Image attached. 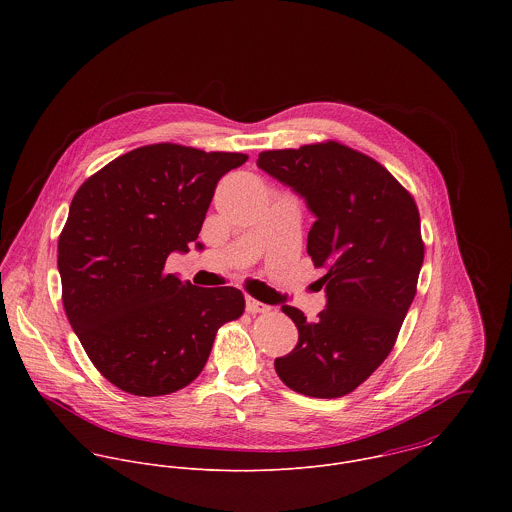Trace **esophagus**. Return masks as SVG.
<instances>
[{"label":"esophagus","instance_id":"obj_1","mask_svg":"<svg viewBox=\"0 0 512 512\" xmlns=\"http://www.w3.org/2000/svg\"><path fill=\"white\" fill-rule=\"evenodd\" d=\"M246 311L248 313H266V311H270V307L254 297H246Z\"/></svg>","mask_w":512,"mask_h":512}]
</instances>
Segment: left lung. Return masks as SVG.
I'll use <instances>...</instances> for the list:
<instances>
[{"label": "left lung", "mask_w": 512, "mask_h": 512, "mask_svg": "<svg viewBox=\"0 0 512 512\" xmlns=\"http://www.w3.org/2000/svg\"><path fill=\"white\" fill-rule=\"evenodd\" d=\"M258 167L315 215L307 254L327 293L315 321L282 307L299 339L276 372L299 394L341 398L384 363L414 301L424 262L416 201L386 167L339 142L262 151Z\"/></svg>", "instance_id": "obj_1"}]
</instances>
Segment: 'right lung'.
<instances>
[{"label": "right lung", "mask_w": 512, "mask_h": 512, "mask_svg": "<svg viewBox=\"0 0 512 512\" xmlns=\"http://www.w3.org/2000/svg\"><path fill=\"white\" fill-rule=\"evenodd\" d=\"M246 159L153 144L78 187L59 236L63 305L92 365L120 390L185 388L207 365L219 327L244 313L240 290L197 288L163 268L171 252H189L220 177Z\"/></svg>", "instance_id": "1"}]
</instances>
